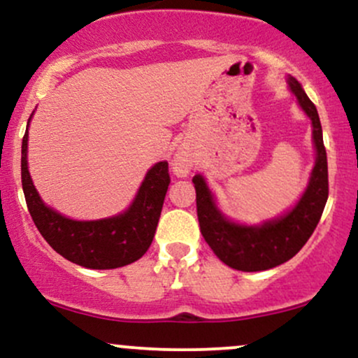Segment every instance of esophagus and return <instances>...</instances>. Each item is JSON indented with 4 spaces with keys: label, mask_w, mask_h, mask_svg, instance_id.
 Returning a JSON list of instances; mask_svg holds the SVG:
<instances>
[{
    "label": "esophagus",
    "mask_w": 358,
    "mask_h": 358,
    "mask_svg": "<svg viewBox=\"0 0 358 358\" xmlns=\"http://www.w3.org/2000/svg\"><path fill=\"white\" fill-rule=\"evenodd\" d=\"M173 171L178 176H185L188 173V171L192 170V158L188 155H183V153H178L175 155L173 158Z\"/></svg>",
    "instance_id": "1"
}]
</instances>
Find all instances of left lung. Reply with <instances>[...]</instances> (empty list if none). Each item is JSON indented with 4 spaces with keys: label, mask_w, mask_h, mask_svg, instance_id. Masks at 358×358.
Returning a JSON list of instances; mask_svg holds the SVG:
<instances>
[{
    "label": "left lung",
    "mask_w": 358,
    "mask_h": 358,
    "mask_svg": "<svg viewBox=\"0 0 358 358\" xmlns=\"http://www.w3.org/2000/svg\"><path fill=\"white\" fill-rule=\"evenodd\" d=\"M303 110L313 124L316 162L313 173L301 200L289 213L261 227H248L229 222L217 210L212 193L200 175L192 178L196 190V215L200 232L215 256L229 268L245 273L266 271L296 256L318 225L328 199V163L323 145L322 122L318 110L296 79H287Z\"/></svg>",
    "instance_id": "1"
}]
</instances>
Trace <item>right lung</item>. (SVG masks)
<instances>
[{"label": "right lung", "instance_id": "1", "mask_svg": "<svg viewBox=\"0 0 358 358\" xmlns=\"http://www.w3.org/2000/svg\"><path fill=\"white\" fill-rule=\"evenodd\" d=\"M28 127L22 143V185L28 212L53 250L73 264L89 269H114L138 261L155 237L170 185L168 163L159 162L146 173L136 200L124 213L104 220H71L48 208L27 166Z\"/></svg>", "mask_w": 358, "mask_h": 358}]
</instances>
